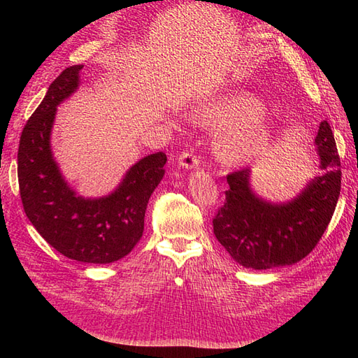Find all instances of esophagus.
Listing matches in <instances>:
<instances>
[{
    "label": "esophagus",
    "instance_id": "obj_1",
    "mask_svg": "<svg viewBox=\"0 0 358 358\" xmlns=\"http://www.w3.org/2000/svg\"><path fill=\"white\" fill-rule=\"evenodd\" d=\"M199 157L192 152V150H185V152H182L179 155L178 159V164L182 169H187V170H192V169H197L199 167Z\"/></svg>",
    "mask_w": 358,
    "mask_h": 358
}]
</instances>
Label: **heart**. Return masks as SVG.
I'll use <instances>...</instances> for the list:
<instances>
[{
  "label": "heart",
  "instance_id": "1",
  "mask_svg": "<svg viewBox=\"0 0 358 358\" xmlns=\"http://www.w3.org/2000/svg\"><path fill=\"white\" fill-rule=\"evenodd\" d=\"M264 106L254 95L236 94L200 109L201 122L216 128H233L215 142V154L227 166H242L264 152L272 129L262 121Z\"/></svg>",
  "mask_w": 358,
  "mask_h": 358
}]
</instances>
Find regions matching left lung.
<instances>
[{
	"label": "left lung",
	"instance_id": "left-lung-1",
	"mask_svg": "<svg viewBox=\"0 0 358 358\" xmlns=\"http://www.w3.org/2000/svg\"><path fill=\"white\" fill-rule=\"evenodd\" d=\"M315 152L321 175L296 197L270 201L254 191L251 169L227 176L225 203L213 218V233L236 263L266 270L305 258L331 220L341 194V159L327 121L320 124Z\"/></svg>",
	"mask_w": 358,
	"mask_h": 358
}]
</instances>
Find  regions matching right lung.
I'll return each mask as SVG.
<instances>
[{
  "label": "right lung",
  "instance_id": "obj_1",
  "mask_svg": "<svg viewBox=\"0 0 358 358\" xmlns=\"http://www.w3.org/2000/svg\"><path fill=\"white\" fill-rule=\"evenodd\" d=\"M82 69L64 70L28 119L17 152L19 189L28 220L59 254L80 263L109 264L131 252L142 237L146 206L164 176L167 157L157 152L138 159L103 197H83L71 188L50 138L58 106L79 90Z\"/></svg>",
  "mask_w": 358,
  "mask_h": 358
}]
</instances>
